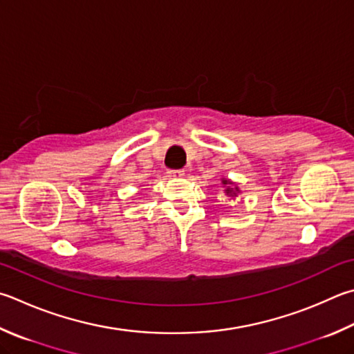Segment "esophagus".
Returning <instances> with one entry per match:
<instances>
[{"mask_svg": "<svg viewBox=\"0 0 354 354\" xmlns=\"http://www.w3.org/2000/svg\"><path fill=\"white\" fill-rule=\"evenodd\" d=\"M169 176L170 178H183L184 170H169Z\"/></svg>", "mask_w": 354, "mask_h": 354, "instance_id": "obj_1", "label": "esophagus"}]
</instances>
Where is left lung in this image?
Masks as SVG:
<instances>
[{
    "label": "left lung",
    "instance_id": "1",
    "mask_svg": "<svg viewBox=\"0 0 354 354\" xmlns=\"http://www.w3.org/2000/svg\"><path fill=\"white\" fill-rule=\"evenodd\" d=\"M221 184L224 187V195H227L229 198H236V195L241 194L239 185L230 181V179H227V178H221Z\"/></svg>",
    "mask_w": 354,
    "mask_h": 354
}]
</instances>
